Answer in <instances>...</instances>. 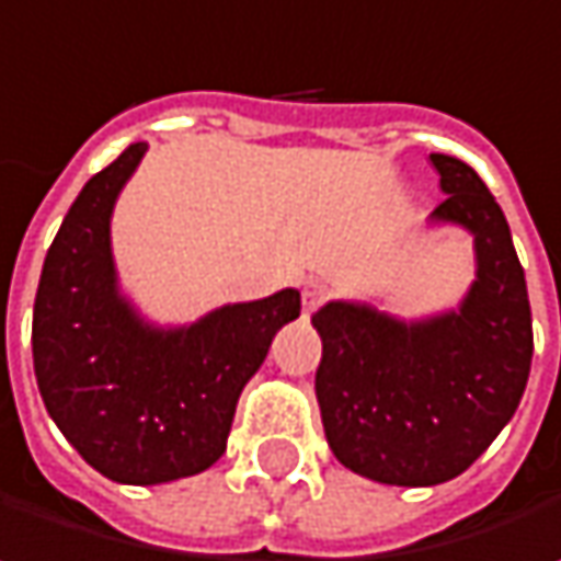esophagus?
I'll return each mask as SVG.
<instances>
[{
    "instance_id": "esophagus-1",
    "label": "esophagus",
    "mask_w": 561,
    "mask_h": 561,
    "mask_svg": "<svg viewBox=\"0 0 561 561\" xmlns=\"http://www.w3.org/2000/svg\"><path fill=\"white\" fill-rule=\"evenodd\" d=\"M324 298H328V288H324V285H318V282H311V285H305V288H301V308H305V311L321 308V305H324Z\"/></svg>"
}]
</instances>
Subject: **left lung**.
<instances>
[{
  "label": "left lung",
  "mask_w": 561,
  "mask_h": 561,
  "mask_svg": "<svg viewBox=\"0 0 561 561\" xmlns=\"http://www.w3.org/2000/svg\"><path fill=\"white\" fill-rule=\"evenodd\" d=\"M448 194L432 217L474 233L478 279L465 305L396 321L328 301L314 392L334 458L380 484L432 488L468 471L513 419L529 380L533 314L504 210L481 174L432 156Z\"/></svg>",
  "instance_id": "obj_1"
}]
</instances>
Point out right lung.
Segmentation results:
<instances>
[{"instance_id": "1", "label": "right lung", "mask_w": 561, "mask_h": 561, "mask_svg": "<svg viewBox=\"0 0 561 561\" xmlns=\"http://www.w3.org/2000/svg\"><path fill=\"white\" fill-rule=\"evenodd\" d=\"M146 156L129 146L70 204L35 295L32 357L48 415L80 458L119 484H165L207 471L224 451L237 399L301 298L224 305L191 328H149L116 291L110 214Z\"/></svg>"}]
</instances>
